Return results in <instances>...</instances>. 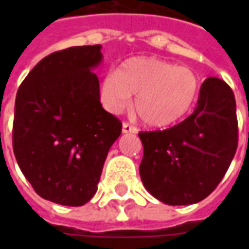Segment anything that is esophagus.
I'll return each instance as SVG.
<instances>
[{
	"label": "esophagus",
	"instance_id": "obj_1",
	"mask_svg": "<svg viewBox=\"0 0 249 249\" xmlns=\"http://www.w3.org/2000/svg\"><path fill=\"white\" fill-rule=\"evenodd\" d=\"M123 133H137V129L135 126L128 124V123H124L123 124Z\"/></svg>",
	"mask_w": 249,
	"mask_h": 249
}]
</instances>
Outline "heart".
<instances>
[{"label": "heart", "instance_id": "obj_1", "mask_svg": "<svg viewBox=\"0 0 249 249\" xmlns=\"http://www.w3.org/2000/svg\"><path fill=\"white\" fill-rule=\"evenodd\" d=\"M200 92V78L187 66L156 57H132L109 71L100 87L107 110L120 113L129 107L151 128L164 129L178 124L189 113Z\"/></svg>", "mask_w": 249, "mask_h": 249}]
</instances>
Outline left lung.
Instances as JSON below:
<instances>
[{"instance_id":"8db88e82","label":"left lung","mask_w":249,"mask_h":249,"mask_svg":"<svg viewBox=\"0 0 249 249\" xmlns=\"http://www.w3.org/2000/svg\"><path fill=\"white\" fill-rule=\"evenodd\" d=\"M139 137L146 191L168 205L198 203L219 185L235 156V94L223 80L208 77L189 117L168 129L140 132Z\"/></svg>"}]
</instances>
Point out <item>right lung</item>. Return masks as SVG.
I'll list each match as a JSON object with an SVG mask.
<instances>
[{"label":"right lung","mask_w":249,"mask_h":249,"mask_svg":"<svg viewBox=\"0 0 249 249\" xmlns=\"http://www.w3.org/2000/svg\"><path fill=\"white\" fill-rule=\"evenodd\" d=\"M101 45L71 46L42 58L16 96L13 151L42 198L68 207L88 203L123 125L100 103L94 69Z\"/></svg>","instance_id":"1"}]
</instances>
